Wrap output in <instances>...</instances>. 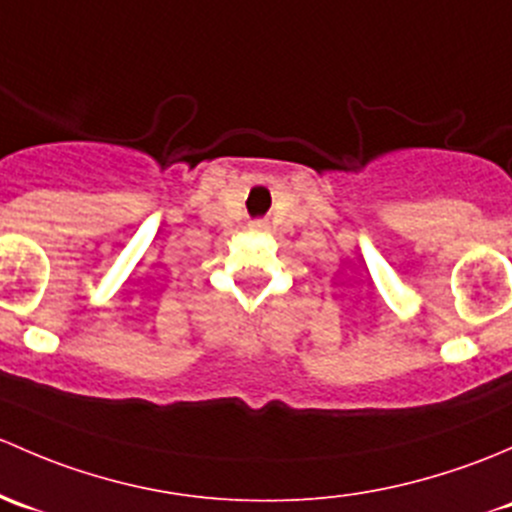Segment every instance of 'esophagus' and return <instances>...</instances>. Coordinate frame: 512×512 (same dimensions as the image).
<instances>
[{"label": "esophagus", "instance_id": "34e87169", "mask_svg": "<svg viewBox=\"0 0 512 512\" xmlns=\"http://www.w3.org/2000/svg\"><path fill=\"white\" fill-rule=\"evenodd\" d=\"M251 229H254V231H263V229H268V221H263V219L251 221Z\"/></svg>", "mask_w": 512, "mask_h": 512}]
</instances>
